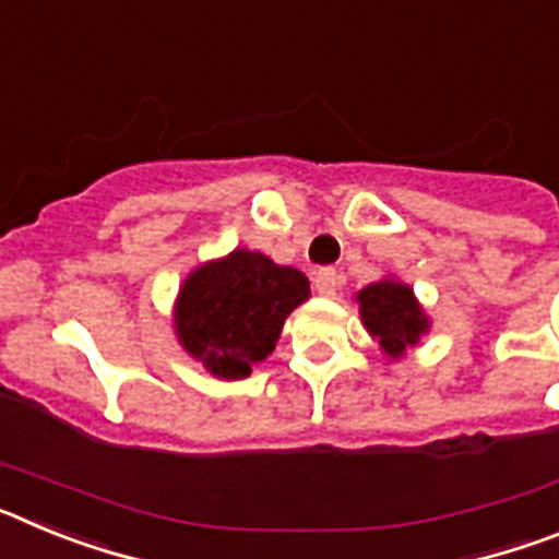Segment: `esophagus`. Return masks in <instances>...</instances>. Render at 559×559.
I'll use <instances>...</instances> for the list:
<instances>
[{"label":"esophagus","instance_id":"obj_1","mask_svg":"<svg viewBox=\"0 0 559 559\" xmlns=\"http://www.w3.org/2000/svg\"><path fill=\"white\" fill-rule=\"evenodd\" d=\"M313 288L322 296H335V290L341 288V276L335 269H319L313 276Z\"/></svg>","mask_w":559,"mask_h":559}]
</instances>
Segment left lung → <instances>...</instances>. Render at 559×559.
Wrapping results in <instances>:
<instances>
[{
	"instance_id": "1",
	"label": "left lung",
	"mask_w": 559,
	"mask_h": 559,
	"mask_svg": "<svg viewBox=\"0 0 559 559\" xmlns=\"http://www.w3.org/2000/svg\"><path fill=\"white\" fill-rule=\"evenodd\" d=\"M358 305L367 330L392 358H400L403 349L414 347L419 335L428 330V319L419 310L414 290L394 280L367 285L358 294Z\"/></svg>"
}]
</instances>
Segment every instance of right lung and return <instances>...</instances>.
Listing matches in <instances>:
<instances>
[{"instance_id": "right-lung-1", "label": "right lung", "mask_w": 559, "mask_h": 559, "mask_svg": "<svg viewBox=\"0 0 559 559\" xmlns=\"http://www.w3.org/2000/svg\"><path fill=\"white\" fill-rule=\"evenodd\" d=\"M310 294L302 271L237 249L192 271L176 305V330L192 358L218 378H246L269 358L280 330Z\"/></svg>"}]
</instances>
